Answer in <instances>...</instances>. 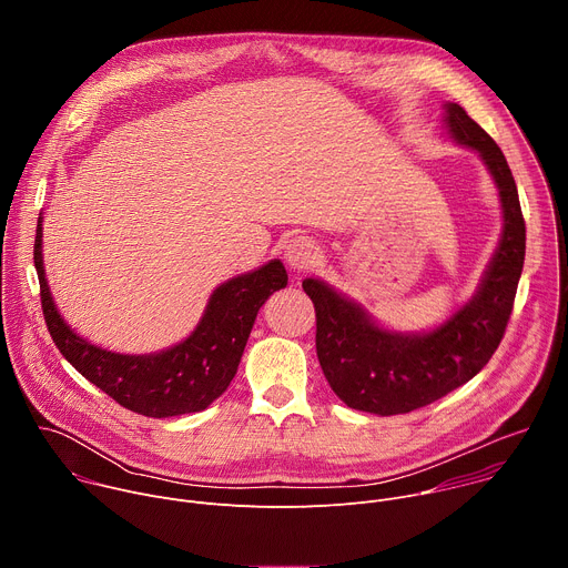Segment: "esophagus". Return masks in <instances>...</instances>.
Listing matches in <instances>:
<instances>
[{
	"label": "esophagus",
	"instance_id": "esophagus-1",
	"mask_svg": "<svg viewBox=\"0 0 568 568\" xmlns=\"http://www.w3.org/2000/svg\"><path fill=\"white\" fill-rule=\"evenodd\" d=\"M316 256H318L316 245H314V242H312L310 237H305V235H296V237H292V240L287 242V245H285V263H287L290 270H294V272H305V270H310V267L314 265Z\"/></svg>",
	"mask_w": 568,
	"mask_h": 568
}]
</instances>
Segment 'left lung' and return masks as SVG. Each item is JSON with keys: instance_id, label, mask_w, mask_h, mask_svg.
<instances>
[{"instance_id": "1", "label": "left lung", "mask_w": 568, "mask_h": 568, "mask_svg": "<svg viewBox=\"0 0 568 568\" xmlns=\"http://www.w3.org/2000/svg\"><path fill=\"white\" fill-rule=\"evenodd\" d=\"M445 128L454 143L478 152L501 200V240L474 296L434 331L395 333L328 283L303 281L316 310V355L323 375L337 397L357 412L397 416L427 407L488 364L508 326L526 256L517 184L501 148L458 103H445Z\"/></svg>"}]
</instances>
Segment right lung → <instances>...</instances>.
Segmentation results:
<instances>
[{
    "mask_svg": "<svg viewBox=\"0 0 568 568\" xmlns=\"http://www.w3.org/2000/svg\"><path fill=\"white\" fill-rule=\"evenodd\" d=\"M33 263L47 328L62 357L121 407L148 418L204 412L220 397L237 371L258 310L276 290L287 285V272L274 258L217 285L195 331L184 342L150 355H123L75 335L58 312L44 276L42 213L36 229Z\"/></svg>",
    "mask_w": 568,
    "mask_h": 568,
    "instance_id": "right-lung-1",
    "label": "right lung"
}]
</instances>
